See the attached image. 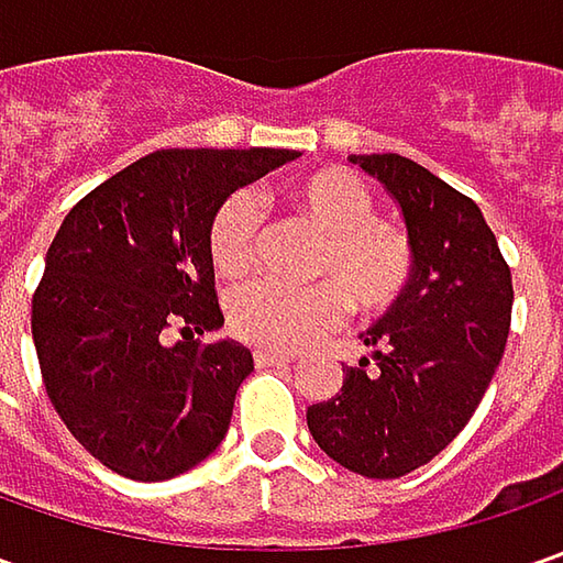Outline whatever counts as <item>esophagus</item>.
<instances>
[{
  "label": "esophagus",
  "mask_w": 563,
  "mask_h": 563,
  "mask_svg": "<svg viewBox=\"0 0 563 563\" xmlns=\"http://www.w3.org/2000/svg\"><path fill=\"white\" fill-rule=\"evenodd\" d=\"M253 360H256V366H288V363H294V357L278 354V351H256Z\"/></svg>",
  "instance_id": "obj_1"
}]
</instances>
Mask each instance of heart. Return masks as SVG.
<instances>
[{
	"label": "heart",
	"mask_w": 563,
	"mask_h": 563,
	"mask_svg": "<svg viewBox=\"0 0 563 563\" xmlns=\"http://www.w3.org/2000/svg\"><path fill=\"white\" fill-rule=\"evenodd\" d=\"M288 203L325 238L313 288L253 282L231 294L228 319L234 335L263 351L291 354L351 310L378 316L398 303L413 278V244L407 231L376 216L373 190L347 168H319L288 185ZM260 212L250 194H231L212 212L206 231L209 263L222 278H241L253 266Z\"/></svg>",
	"instance_id": "b5f03b06"
}]
</instances>
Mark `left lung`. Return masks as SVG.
Masks as SVG:
<instances>
[{
    "instance_id": "8db88e82",
    "label": "left lung",
    "mask_w": 563,
    "mask_h": 563,
    "mask_svg": "<svg viewBox=\"0 0 563 563\" xmlns=\"http://www.w3.org/2000/svg\"><path fill=\"white\" fill-rule=\"evenodd\" d=\"M398 203L413 278L373 329L369 357L307 410L316 444L351 473L398 479L457 439L510 332L514 285L479 206L398 153L351 156ZM374 366L369 367L368 363Z\"/></svg>"
}]
</instances>
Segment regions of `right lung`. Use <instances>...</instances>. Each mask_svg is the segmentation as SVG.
<instances>
[{"label": "right lung", "instance_id": "add662e5", "mask_svg": "<svg viewBox=\"0 0 563 563\" xmlns=\"http://www.w3.org/2000/svg\"><path fill=\"white\" fill-rule=\"evenodd\" d=\"M294 150H156L90 190L55 231L31 332L55 413L99 464L137 483L175 479L228 432L253 373L206 250L212 212ZM178 324L185 342L168 345Z\"/></svg>", "mask_w": 563, "mask_h": 563}]
</instances>
